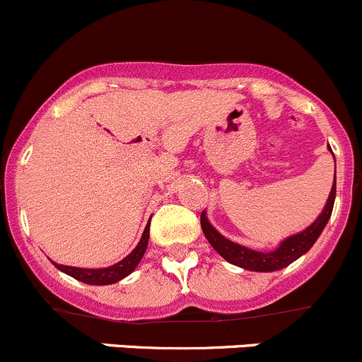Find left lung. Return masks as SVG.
Instances as JSON below:
<instances>
[{
  "instance_id": "left-lung-1",
  "label": "left lung",
  "mask_w": 362,
  "mask_h": 362,
  "mask_svg": "<svg viewBox=\"0 0 362 362\" xmlns=\"http://www.w3.org/2000/svg\"><path fill=\"white\" fill-rule=\"evenodd\" d=\"M328 151L333 154L332 147L329 146H328ZM334 196H337V163H334V182H333L332 192H329L328 201H326L325 208H322V211L319 213L317 218H315L307 229H303L302 232H298V234H293L290 238H286L284 241L279 243V246H277L276 250H271V251L251 250L243 245H238V243L230 241V239H227L226 235L220 234V232L211 226L210 220H208L206 210H203V213H201V229H203L208 243L213 246V250H215L220 257L226 258L229 264L238 265V267L246 269V271H253V272L281 271V269L288 267V265L293 264V262L298 260L302 255H305L307 251L314 246V243L317 241L321 232L325 230L329 216H332Z\"/></svg>"
}]
</instances>
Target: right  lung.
Returning <instances> with one entry per match:
<instances>
[{
	"label": "right lung",
	"mask_w": 362,
	"mask_h": 362,
	"mask_svg": "<svg viewBox=\"0 0 362 362\" xmlns=\"http://www.w3.org/2000/svg\"><path fill=\"white\" fill-rule=\"evenodd\" d=\"M149 227L151 222L147 223L146 229L142 232V238H140L139 245L135 246V250L132 251L128 257H124L123 260H119L117 264L109 265L104 269H81V267H69V265H60L53 262L59 271H62L67 276L74 277V279L81 281L85 284H95V286H105V284H114L117 281L124 279L127 276L135 271L136 265L142 260L144 253H146L147 245H149Z\"/></svg>",
	"instance_id": "1"
}]
</instances>
